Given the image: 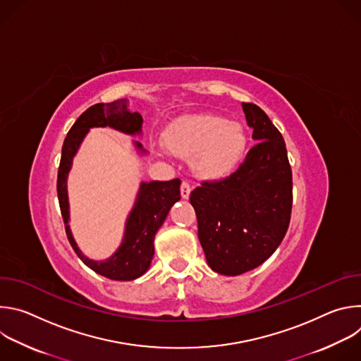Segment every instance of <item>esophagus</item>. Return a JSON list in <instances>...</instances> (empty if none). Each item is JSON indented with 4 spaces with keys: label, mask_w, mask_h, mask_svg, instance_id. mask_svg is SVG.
Returning a JSON list of instances; mask_svg holds the SVG:
<instances>
[{
    "label": "esophagus",
    "mask_w": 361,
    "mask_h": 361,
    "mask_svg": "<svg viewBox=\"0 0 361 361\" xmlns=\"http://www.w3.org/2000/svg\"><path fill=\"white\" fill-rule=\"evenodd\" d=\"M180 191H181V197L187 200V198L190 197V192H191L190 184H188L187 181H183V183H181V187H180Z\"/></svg>",
    "instance_id": "1"
}]
</instances>
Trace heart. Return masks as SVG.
Wrapping results in <instances>:
<instances>
[{
  "mask_svg": "<svg viewBox=\"0 0 361 361\" xmlns=\"http://www.w3.org/2000/svg\"><path fill=\"white\" fill-rule=\"evenodd\" d=\"M167 149L180 159H190L194 174L202 180L227 177L241 160L247 138L237 121L219 116H188L164 131Z\"/></svg>",
  "mask_w": 361,
  "mask_h": 361,
  "instance_id": "heart-1",
  "label": "heart"
}]
</instances>
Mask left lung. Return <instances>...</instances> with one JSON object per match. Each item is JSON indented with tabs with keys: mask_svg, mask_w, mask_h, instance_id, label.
Listing matches in <instances>:
<instances>
[{
	"mask_svg": "<svg viewBox=\"0 0 361 361\" xmlns=\"http://www.w3.org/2000/svg\"><path fill=\"white\" fill-rule=\"evenodd\" d=\"M243 111L257 142L227 178L190 194L209 266L238 276L263 264L281 244L291 216L293 177L281 133L255 104Z\"/></svg>",
	"mask_w": 361,
	"mask_h": 361,
	"instance_id": "8db88e82",
	"label": "left lung"
}]
</instances>
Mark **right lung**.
<instances>
[{
    "label": "right lung",
    "mask_w": 361,
    "mask_h": 361,
    "mask_svg": "<svg viewBox=\"0 0 361 361\" xmlns=\"http://www.w3.org/2000/svg\"><path fill=\"white\" fill-rule=\"evenodd\" d=\"M127 98H121L113 102H99V104H95L85 110L77 118L63 144L57 178V192L61 216L71 247L87 267H90L99 276H104L110 280L117 281L135 280L148 270L154 255V237H156L159 228L163 226L174 202H177L181 197V181L178 178L170 181L141 183L134 207L126 221L123 241L110 259L102 262L90 260L78 248L68 226L70 204L67 177L71 170L73 159L84 137L92 127H111L130 135L141 134L142 117L138 113H131L127 109ZM134 144L141 152H145L141 142L135 141Z\"/></svg>",
    "instance_id": "1"
}]
</instances>
